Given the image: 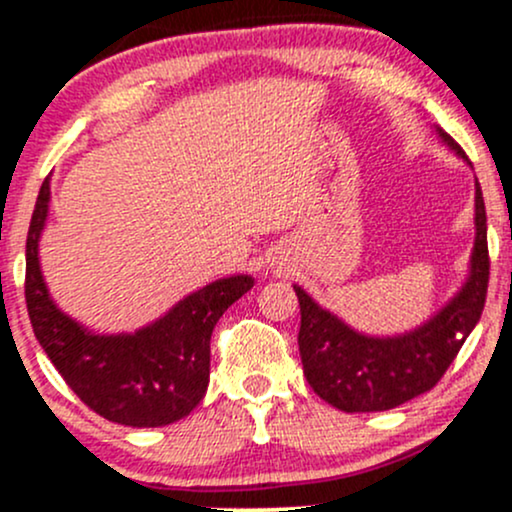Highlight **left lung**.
Listing matches in <instances>:
<instances>
[{"label":"left lung","instance_id":"obj_1","mask_svg":"<svg viewBox=\"0 0 512 512\" xmlns=\"http://www.w3.org/2000/svg\"><path fill=\"white\" fill-rule=\"evenodd\" d=\"M440 138L459 157L464 150L440 128ZM476 240L471 269L459 294L437 316L411 333L396 338H372L345 325L320 308L301 286H294L301 306L299 352L311 389L323 401L345 413H374L401 406L430 391L445 376L479 323L488 291L486 206L476 182Z\"/></svg>","mask_w":512,"mask_h":512}]
</instances>
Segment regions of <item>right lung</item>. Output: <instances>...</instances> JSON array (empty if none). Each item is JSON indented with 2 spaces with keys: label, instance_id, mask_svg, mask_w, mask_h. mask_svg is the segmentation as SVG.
<instances>
[{
  "label": "right lung",
  "instance_id": "obj_1",
  "mask_svg": "<svg viewBox=\"0 0 512 512\" xmlns=\"http://www.w3.org/2000/svg\"><path fill=\"white\" fill-rule=\"evenodd\" d=\"M50 179L41 184L26 238V308L33 333L65 384L101 418L128 428H162L189 415L204 398L211 369V333L255 279H218L182 299L136 333L94 335L50 299L38 265Z\"/></svg>",
  "mask_w": 512,
  "mask_h": 512
}]
</instances>
